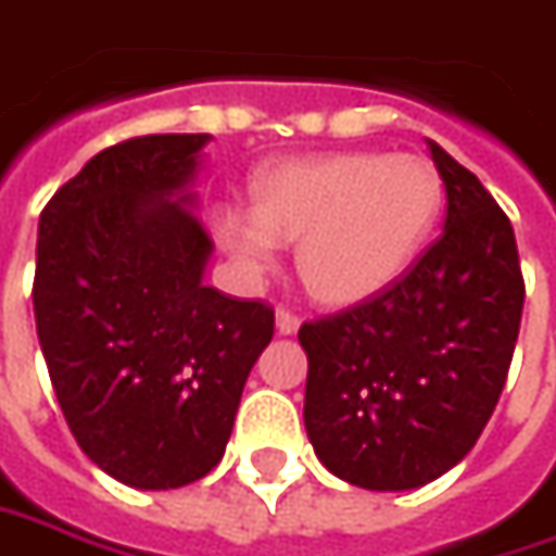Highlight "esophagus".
<instances>
[{
	"label": "esophagus",
	"instance_id": "obj_1",
	"mask_svg": "<svg viewBox=\"0 0 556 556\" xmlns=\"http://www.w3.org/2000/svg\"><path fill=\"white\" fill-rule=\"evenodd\" d=\"M299 326H302V317H299L295 311H289V307H277L279 336H295V332H299Z\"/></svg>",
	"mask_w": 556,
	"mask_h": 556
}]
</instances>
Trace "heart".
Masks as SVG:
<instances>
[{
    "mask_svg": "<svg viewBox=\"0 0 556 556\" xmlns=\"http://www.w3.org/2000/svg\"><path fill=\"white\" fill-rule=\"evenodd\" d=\"M442 211V180L420 155L336 152L267 167L252 182V214L217 217V239L245 279L299 242V274L314 299L349 307L386 292L410 267Z\"/></svg>",
    "mask_w": 556,
    "mask_h": 556,
    "instance_id": "obj_1",
    "label": "heart"
}]
</instances>
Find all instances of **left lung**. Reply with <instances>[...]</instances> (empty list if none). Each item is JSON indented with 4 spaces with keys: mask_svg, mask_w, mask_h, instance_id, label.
<instances>
[{
    "mask_svg": "<svg viewBox=\"0 0 556 556\" xmlns=\"http://www.w3.org/2000/svg\"><path fill=\"white\" fill-rule=\"evenodd\" d=\"M445 232L386 292L299 329L304 429L329 472L370 492L420 489L457 467L495 410L526 286L492 192L429 139Z\"/></svg>",
    "mask_w": 556,
    "mask_h": 556,
    "instance_id": "left-lung-1",
    "label": "left lung"
}]
</instances>
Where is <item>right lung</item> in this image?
Segmentation results:
<instances>
[{
	"label": "right lung",
	"mask_w": 556,
	"mask_h": 556,
	"mask_svg": "<svg viewBox=\"0 0 556 556\" xmlns=\"http://www.w3.org/2000/svg\"><path fill=\"white\" fill-rule=\"evenodd\" d=\"M207 134L136 136L86 161L39 214L34 314L77 445L124 485L214 470L274 307L205 286L192 214Z\"/></svg>",
	"instance_id": "add662e5"
}]
</instances>
